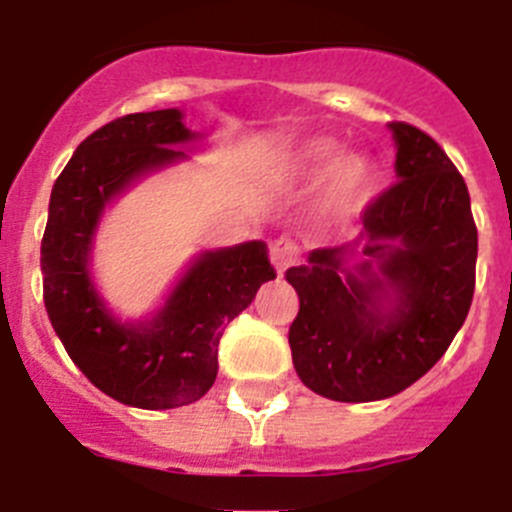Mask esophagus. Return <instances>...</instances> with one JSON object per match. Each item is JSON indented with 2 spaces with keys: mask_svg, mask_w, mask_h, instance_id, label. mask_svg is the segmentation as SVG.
<instances>
[{
  "mask_svg": "<svg viewBox=\"0 0 512 512\" xmlns=\"http://www.w3.org/2000/svg\"><path fill=\"white\" fill-rule=\"evenodd\" d=\"M269 256H271V264H274V269H277L279 274H284L289 266L295 264L297 256H300V251H297V246L289 241V238H277V241L271 243Z\"/></svg>",
  "mask_w": 512,
  "mask_h": 512,
  "instance_id": "obj_1",
  "label": "esophagus"
}]
</instances>
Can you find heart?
<instances>
[{
    "mask_svg": "<svg viewBox=\"0 0 512 512\" xmlns=\"http://www.w3.org/2000/svg\"><path fill=\"white\" fill-rule=\"evenodd\" d=\"M295 171L300 176L320 171L312 200V220L320 228H346L361 212L374 184L372 164L356 153H338V143L330 138L302 143Z\"/></svg>",
    "mask_w": 512,
    "mask_h": 512,
    "instance_id": "obj_1",
    "label": "heart"
}]
</instances>
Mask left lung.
<instances>
[{"mask_svg":"<svg viewBox=\"0 0 512 512\" xmlns=\"http://www.w3.org/2000/svg\"><path fill=\"white\" fill-rule=\"evenodd\" d=\"M390 130L400 182L364 210V246L315 248L284 274L300 297L289 325L297 377L328 400L374 402L418 382L472 305L477 225L464 176L423 130Z\"/></svg>","mask_w":512,"mask_h":512,"instance_id":"obj_1","label":"left lung"}]
</instances>
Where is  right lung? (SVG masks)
Here are the masks:
<instances>
[{
	"instance_id": "add662e5",
	"label": "right lung",
	"mask_w": 512,
	"mask_h": 512,
	"mask_svg": "<svg viewBox=\"0 0 512 512\" xmlns=\"http://www.w3.org/2000/svg\"><path fill=\"white\" fill-rule=\"evenodd\" d=\"M179 110L135 112L94 130L53 184L40 243L43 302L56 336L84 377L112 400L143 410L197 402L217 377L225 325L277 279L264 241L200 253L156 318L122 323L89 274L104 207L143 174L182 161L194 138Z\"/></svg>"
}]
</instances>
